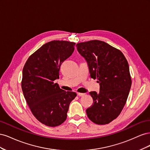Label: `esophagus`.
<instances>
[{
  "mask_svg": "<svg viewBox=\"0 0 150 150\" xmlns=\"http://www.w3.org/2000/svg\"><path fill=\"white\" fill-rule=\"evenodd\" d=\"M86 94L85 93H78V95L79 97H82L84 96Z\"/></svg>",
  "mask_w": 150,
  "mask_h": 150,
  "instance_id": "1",
  "label": "esophagus"
}]
</instances>
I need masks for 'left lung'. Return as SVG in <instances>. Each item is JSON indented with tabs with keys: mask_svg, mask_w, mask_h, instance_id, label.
<instances>
[{
	"mask_svg": "<svg viewBox=\"0 0 150 150\" xmlns=\"http://www.w3.org/2000/svg\"><path fill=\"white\" fill-rule=\"evenodd\" d=\"M87 62L90 76L97 79L99 92H89L92 106L86 110L89 119L97 125L110 123L120 115L131 86L128 61L120 50L98 40L76 44Z\"/></svg>",
	"mask_w": 150,
	"mask_h": 150,
	"instance_id": "8db88e82",
	"label": "left lung"
}]
</instances>
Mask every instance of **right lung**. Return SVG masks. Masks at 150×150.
Instances as JSON below:
<instances>
[{"label": "right lung", "mask_w": 150, "mask_h": 150, "mask_svg": "<svg viewBox=\"0 0 150 150\" xmlns=\"http://www.w3.org/2000/svg\"><path fill=\"white\" fill-rule=\"evenodd\" d=\"M75 44L66 40L49 42L32 54L24 66L21 86L24 98L35 118L46 126L55 127L65 121L69 104L77 95L54 83Z\"/></svg>", "instance_id": "add662e5"}]
</instances>
